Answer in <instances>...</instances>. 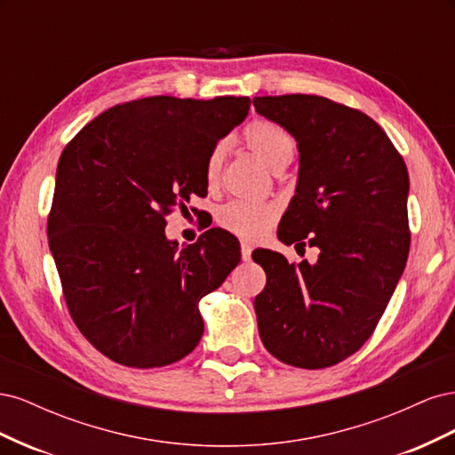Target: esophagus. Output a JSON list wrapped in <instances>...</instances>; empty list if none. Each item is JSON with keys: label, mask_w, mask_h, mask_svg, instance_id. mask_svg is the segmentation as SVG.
Returning <instances> with one entry per match:
<instances>
[{"label": "esophagus", "mask_w": 455, "mask_h": 455, "mask_svg": "<svg viewBox=\"0 0 455 455\" xmlns=\"http://www.w3.org/2000/svg\"><path fill=\"white\" fill-rule=\"evenodd\" d=\"M251 254H252V244L243 241V243H241V256H243V261H249V259H251Z\"/></svg>", "instance_id": "obj_1"}]
</instances>
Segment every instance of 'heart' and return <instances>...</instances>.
Instances as JSON below:
<instances>
[{
    "mask_svg": "<svg viewBox=\"0 0 455 455\" xmlns=\"http://www.w3.org/2000/svg\"><path fill=\"white\" fill-rule=\"evenodd\" d=\"M244 144L252 154L266 164L275 174L283 172L296 154L294 136L286 129L275 125L271 121H252L243 132ZM228 144L218 142L209 154L204 164V176L209 186H216L222 174V164L226 159ZM218 224L224 229L235 233L244 239H258L264 235L269 226L277 220V209L273 204L229 201L218 211Z\"/></svg>",
    "mask_w": 455,
    "mask_h": 455,
    "instance_id": "obj_1",
    "label": "heart"
}]
</instances>
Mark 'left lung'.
Instances as JSON below:
<instances>
[{
  "instance_id": "obj_1",
  "label": "left lung",
  "mask_w": 455,
  "mask_h": 455,
  "mask_svg": "<svg viewBox=\"0 0 455 455\" xmlns=\"http://www.w3.org/2000/svg\"><path fill=\"white\" fill-rule=\"evenodd\" d=\"M256 112L298 142L296 194L281 218L284 244L319 249L288 264L254 251L266 288L254 299L259 338L284 364L319 370L371 336L406 266L408 171L389 136L359 109L315 94L256 96Z\"/></svg>"
}]
</instances>
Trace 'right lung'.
<instances>
[{"instance_id": "add662e5", "label": "right lung", "mask_w": 455, "mask_h": 455, "mask_svg": "<svg viewBox=\"0 0 455 455\" xmlns=\"http://www.w3.org/2000/svg\"><path fill=\"white\" fill-rule=\"evenodd\" d=\"M249 109L246 96H149L106 109L64 148L49 249L76 326L114 363L167 366L199 343V301L239 264V241L212 228L178 246L164 216L206 196L211 149Z\"/></svg>"}]
</instances>
